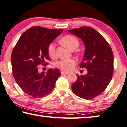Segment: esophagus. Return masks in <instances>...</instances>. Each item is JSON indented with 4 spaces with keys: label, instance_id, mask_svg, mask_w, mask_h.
I'll use <instances>...</instances> for the list:
<instances>
[{
    "label": "esophagus",
    "instance_id": "esophagus-1",
    "mask_svg": "<svg viewBox=\"0 0 127 127\" xmlns=\"http://www.w3.org/2000/svg\"><path fill=\"white\" fill-rule=\"evenodd\" d=\"M60 73L62 75H67V74H68L69 73L67 72H65V71H61Z\"/></svg>",
    "mask_w": 127,
    "mask_h": 127
}]
</instances>
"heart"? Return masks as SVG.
Here are the masks:
<instances>
[{"label": "heart", "mask_w": 127, "mask_h": 127, "mask_svg": "<svg viewBox=\"0 0 127 127\" xmlns=\"http://www.w3.org/2000/svg\"><path fill=\"white\" fill-rule=\"evenodd\" d=\"M61 43L70 50H75L79 46V41L76 37L72 35H66L61 39ZM48 53L50 57L56 56L55 44L51 43L48 46ZM76 60L73 58L61 59L56 63V66L64 71H70L76 64Z\"/></svg>", "instance_id": "obj_1"}]
</instances>
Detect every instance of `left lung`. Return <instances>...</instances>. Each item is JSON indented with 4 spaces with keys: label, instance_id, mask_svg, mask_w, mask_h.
Masks as SVG:
<instances>
[{
    "label": "left lung",
    "instance_id": "obj_1",
    "mask_svg": "<svg viewBox=\"0 0 127 127\" xmlns=\"http://www.w3.org/2000/svg\"><path fill=\"white\" fill-rule=\"evenodd\" d=\"M84 42L85 53L79 67L88 70L85 75H77L72 85L75 95L91 99L100 95L109 85L113 74L114 56L105 39L90 27L68 30Z\"/></svg>",
    "mask_w": 127,
    "mask_h": 127
}]
</instances>
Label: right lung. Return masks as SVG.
Listing matches in <instances>:
<instances>
[{"label":"right lung","mask_w":127,"mask_h":127,"mask_svg":"<svg viewBox=\"0 0 127 127\" xmlns=\"http://www.w3.org/2000/svg\"><path fill=\"white\" fill-rule=\"evenodd\" d=\"M63 31L31 27L22 34L13 50V76L22 90L32 97L40 98L49 94L60 75V71L56 68L39 73L38 66L45 65V60L49 59V45Z\"/></svg>","instance_id":"right-lung-1"}]
</instances>
